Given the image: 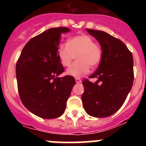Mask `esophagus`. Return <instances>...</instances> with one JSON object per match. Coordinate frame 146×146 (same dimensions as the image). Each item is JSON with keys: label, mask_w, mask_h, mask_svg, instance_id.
Segmentation results:
<instances>
[{"label": "esophagus", "mask_w": 146, "mask_h": 146, "mask_svg": "<svg viewBox=\"0 0 146 146\" xmlns=\"http://www.w3.org/2000/svg\"><path fill=\"white\" fill-rule=\"evenodd\" d=\"M75 81L77 83H80V82H82V80H81L80 78H75Z\"/></svg>", "instance_id": "34e87169"}]
</instances>
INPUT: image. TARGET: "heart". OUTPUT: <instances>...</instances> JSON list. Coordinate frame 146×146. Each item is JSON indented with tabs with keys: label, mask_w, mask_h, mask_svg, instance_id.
I'll use <instances>...</instances> for the list:
<instances>
[{
	"label": "heart",
	"mask_w": 146,
	"mask_h": 146,
	"mask_svg": "<svg viewBox=\"0 0 146 146\" xmlns=\"http://www.w3.org/2000/svg\"><path fill=\"white\" fill-rule=\"evenodd\" d=\"M75 55L77 60L67 69L66 74L80 77L87 74L89 67L94 69L100 64L102 49L88 35H77L69 38L67 44H60L58 48V57L64 66H69Z\"/></svg>",
	"instance_id": "obj_1"
}]
</instances>
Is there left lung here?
Listing matches in <instances>:
<instances>
[{"label":"left lung","instance_id":"left-lung-1","mask_svg":"<svg viewBox=\"0 0 146 146\" xmlns=\"http://www.w3.org/2000/svg\"><path fill=\"white\" fill-rule=\"evenodd\" d=\"M86 30L101 45L102 57L96 72L89 77L98 80L93 83L84 79V93L81 98L88 114L104 118L121 108L132 87L133 56L118 38L102 31Z\"/></svg>","mask_w":146,"mask_h":146}]
</instances>
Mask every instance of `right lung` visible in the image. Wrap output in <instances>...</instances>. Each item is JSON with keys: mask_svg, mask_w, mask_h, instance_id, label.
<instances>
[{"mask_svg": "<svg viewBox=\"0 0 146 146\" xmlns=\"http://www.w3.org/2000/svg\"><path fill=\"white\" fill-rule=\"evenodd\" d=\"M64 27L50 28L33 37L25 44L16 64L19 96L24 106L46 119L64 113L75 80L72 76L58 77L64 68L58 57Z\"/></svg>", "mask_w": 146, "mask_h": 146, "instance_id": "add662e5", "label": "right lung"}]
</instances>
